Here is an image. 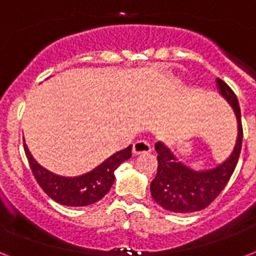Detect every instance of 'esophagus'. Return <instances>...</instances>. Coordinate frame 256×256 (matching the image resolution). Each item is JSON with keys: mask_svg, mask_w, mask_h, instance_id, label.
<instances>
[{"mask_svg": "<svg viewBox=\"0 0 256 256\" xmlns=\"http://www.w3.org/2000/svg\"><path fill=\"white\" fill-rule=\"evenodd\" d=\"M150 152H152V144H148V140H136V144H132V154L134 156L148 154Z\"/></svg>", "mask_w": 256, "mask_h": 256, "instance_id": "34e87169", "label": "esophagus"}]
</instances>
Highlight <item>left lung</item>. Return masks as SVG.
Returning <instances> with one entry per match:
<instances>
[{
    "label": "left lung",
    "mask_w": 256,
    "mask_h": 256,
    "mask_svg": "<svg viewBox=\"0 0 256 256\" xmlns=\"http://www.w3.org/2000/svg\"><path fill=\"white\" fill-rule=\"evenodd\" d=\"M216 86L220 96L232 108L238 120V136L234 150L230 156L216 168L198 171L182 164L166 144L156 142L158 170L150 184V191L154 200L164 210L187 214L206 208L226 187L236 168L243 138L240 108L236 96L227 84L216 78Z\"/></svg>",
    "instance_id": "obj_1"
}]
</instances>
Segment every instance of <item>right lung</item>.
Instances as JSON below:
<instances>
[{"label":"right lung","instance_id":"obj_1","mask_svg":"<svg viewBox=\"0 0 256 256\" xmlns=\"http://www.w3.org/2000/svg\"><path fill=\"white\" fill-rule=\"evenodd\" d=\"M30 168L41 188L60 204L72 207L88 206L98 202L112 188L116 175L114 171L122 162L132 156V144L112 154L96 168L78 176H61L46 170L34 160L29 148L24 144Z\"/></svg>","mask_w":256,"mask_h":256}]
</instances>
